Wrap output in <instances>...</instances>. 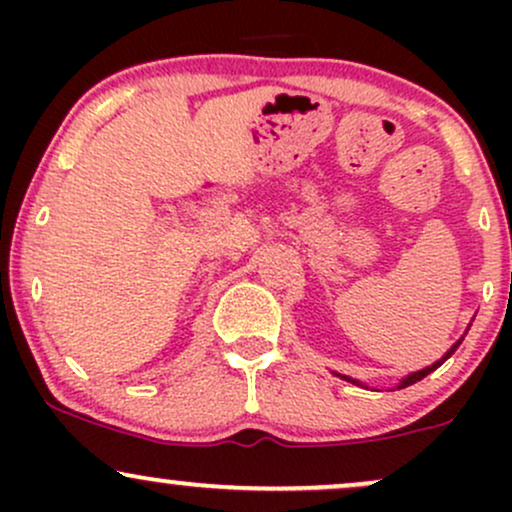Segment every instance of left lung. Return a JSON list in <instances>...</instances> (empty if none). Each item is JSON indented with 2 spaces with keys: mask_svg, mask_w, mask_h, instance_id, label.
I'll list each match as a JSON object with an SVG mask.
<instances>
[{
  "mask_svg": "<svg viewBox=\"0 0 512 512\" xmlns=\"http://www.w3.org/2000/svg\"><path fill=\"white\" fill-rule=\"evenodd\" d=\"M464 334H467V332H464ZM462 339H464V337H460V339H457V342H455V344H452L448 351H445V356H440L436 363H431V366H426V368L416 370V373H409V375H407V378H402V380H399L397 390H402V387H409V385L419 383V380H424L428 373H433V370H436L438 366H443V363H445V361H448V358H450L452 354H455V349H457V346H460V344H462ZM334 375H339V373H334ZM339 378H344V380H346V383H354V385H361V383H358V380H351V378H346V375H339ZM361 387H363V385H361Z\"/></svg>",
  "mask_w": 512,
  "mask_h": 512,
  "instance_id": "8db88e82",
  "label": "left lung"
}]
</instances>
